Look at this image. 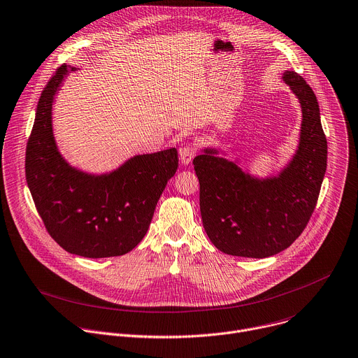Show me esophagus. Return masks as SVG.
<instances>
[{
  "mask_svg": "<svg viewBox=\"0 0 358 358\" xmlns=\"http://www.w3.org/2000/svg\"><path fill=\"white\" fill-rule=\"evenodd\" d=\"M196 145L194 143H189V145H185L180 149V160L182 164H189L192 162V159L195 157L196 155Z\"/></svg>",
  "mask_w": 358,
  "mask_h": 358,
  "instance_id": "esophagus-1",
  "label": "esophagus"
}]
</instances>
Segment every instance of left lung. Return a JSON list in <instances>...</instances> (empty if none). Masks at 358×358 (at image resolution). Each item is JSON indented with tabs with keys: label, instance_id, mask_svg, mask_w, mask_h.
Instances as JSON below:
<instances>
[{
	"label": "left lung",
	"instance_id": "left-lung-1",
	"mask_svg": "<svg viewBox=\"0 0 358 358\" xmlns=\"http://www.w3.org/2000/svg\"><path fill=\"white\" fill-rule=\"evenodd\" d=\"M284 81L302 108L296 153L277 177L256 178L234 162L203 149L194 159L199 180V206L209 241L220 252L252 259L289 248L306 227L327 164V141L313 90L295 71Z\"/></svg>",
	"mask_w": 358,
	"mask_h": 358
}]
</instances>
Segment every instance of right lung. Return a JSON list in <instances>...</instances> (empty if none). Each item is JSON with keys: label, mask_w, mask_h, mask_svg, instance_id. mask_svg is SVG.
Segmentation results:
<instances>
[{"label": "right lung", "mask_w": 358, "mask_h": 358, "mask_svg": "<svg viewBox=\"0 0 358 358\" xmlns=\"http://www.w3.org/2000/svg\"><path fill=\"white\" fill-rule=\"evenodd\" d=\"M60 66L43 88L27 145L25 174L53 241L88 259L129 253L145 237L157 201L178 167L177 149L129 159L109 174H87L59 153L52 128L55 94L69 71Z\"/></svg>", "instance_id": "1"}]
</instances>
